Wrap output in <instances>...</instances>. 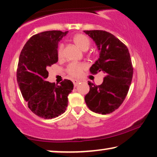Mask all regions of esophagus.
<instances>
[{"label":"esophagus","mask_w":157,"mask_h":157,"mask_svg":"<svg viewBox=\"0 0 157 157\" xmlns=\"http://www.w3.org/2000/svg\"><path fill=\"white\" fill-rule=\"evenodd\" d=\"M80 82H81V81H78V80H73V83H74V86H76L78 85Z\"/></svg>","instance_id":"1"}]
</instances>
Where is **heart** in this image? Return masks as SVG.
Here are the masks:
<instances>
[{
    "label": "heart",
    "mask_w": 157,
    "mask_h": 157,
    "mask_svg": "<svg viewBox=\"0 0 157 157\" xmlns=\"http://www.w3.org/2000/svg\"><path fill=\"white\" fill-rule=\"evenodd\" d=\"M74 43L76 44V46L83 51H87L91 46V41L89 38L83 34H76L74 36L73 38ZM57 55L59 59H62L63 58V45H61L58 48ZM83 67L80 64L78 63H71L68 66L66 71L68 74L74 78H78L82 74Z\"/></svg>",
    "instance_id": "b5f03b06"
}]
</instances>
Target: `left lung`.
<instances>
[{"instance_id": "left-lung-1", "label": "left lung", "mask_w": 157, "mask_h": 157, "mask_svg": "<svg viewBox=\"0 0 157 157\" xmlns=\"http://www.w3.org/2000/svg\"><path fill=\"white\" fill-rule=\"evenodd\" d=\"M84 32L94 40L99 51V58L90 68V72L105 74L101 85L88 83L90 91L85 96V102L94 112L108 114L121 106L128 94L133 77L130 53L126 45L109 32Z\"/></svg>"}]
</instances>
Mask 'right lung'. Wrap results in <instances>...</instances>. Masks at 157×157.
Listing matches in <instances>:
<instances>
[{"label": "right lung", "instance_id": "1", "mask_svg": "<svg viewBox=\"0 0 157 157\" xmlns=\"http://www.w3.org/2000/svg\"><path fill=\"white\" fill-rule=\"evenodd\" d=\"M68 31H48L30 38L19 56L16 76L21 92L32 112L51 119L65 112L74 83L64 79L59 85L46 81L48 66L57 63L58 44Z\"/></svg>", "mask_w": 157, "mask_h": 157}]
</instances>
